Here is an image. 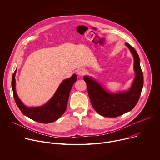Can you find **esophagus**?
Wrapping results in <instances>:
<instances>
[{
  "mask_svg": "<svg viewBox=\"0 0 160 160\" xmlns=\"http://www.w3.org/2000/svg\"><path fill=\"white\" fill-rule=\"evenodd\" d=\"M86 72H87V71L85 69H84V68H80V69L77 71V73L80 76L84 75L86 73Z\"/></svg>",
  "mask_w": 160,
  "mask_h": 160,
  "instance_id": "1",
  "label": "esophagus"
}]
</instances>
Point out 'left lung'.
<instances>
[{
    "mask_svg": "<svg viewBox=\"0 0 160 160\" xmlns=\"http://www.w3.org/2000/svg\"><path fill=\"white\" fill-rule=\"evenodd\" d=\"M125 45L133 56L135 72L133 84L127 92L109 93L93 79L87 76L83 78L92 106L99 115L105 117L115 118L131 111L138 103L142 90L144 77L139 55L129 43Z\"/></svg>",
    "mask_w": 160,
    "mask_h": 160,
    "instance_id": "1",
    "label": "left lung"
}]
</instances>
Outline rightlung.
<instances>
[{"instance_id":"right-lung-1","label":"right lung","mask_w":160,"mask_h":160,"mask_svg":"<svg viewBox=\"0 0 160 160\" xmlns=\"http://www.w3.org/2000/svg\"><path fill=\"white\" fill-rule=\"evenodd\" d=\"M16 72V70L12 75L11 82L13 96L18 108L24 115L39 123H49L57 120L63 115L67 107L71 89L77 81L75 74L64 80L60 84L54 96L45 105L37 108H28L21 102L17 96L15 90Z\"/></svg>"}]
</instances>
